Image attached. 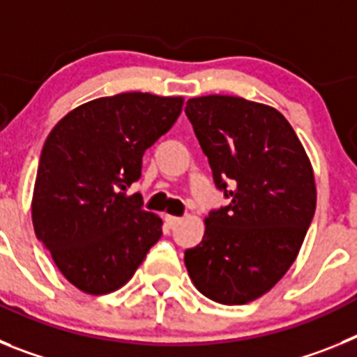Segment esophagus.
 Masks as SVG:
<instances>
[{
    "mask_svg": "<svg viewBox=\"0 0 357 357\" xmlns=\"http://www.w3.org/2000/svg\"><path fill=\"white\" fill-rule=\"evenodd\" d=\"M164 220H166V223H168L169 227H175L182 222L181 216H172V214H166V216H164Z\"/></svg>",
    "mask_w": 357,
    "mask_h": 357,
    "instance_id": "34e87169",
    "label": "esophagus"
}]
</instances>
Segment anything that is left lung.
Instances as JSON below:
<instances>
[{"label": "left lung", "instance_id": "left-lung-1", "mask_svg": "<svg viewBox=\"0 0 357 357\" xmlns=\"http://www.w3.org/2000/svg\"><path fill=\"white\" fill-rule=\"evenodd\" d=\"M185 114L230 198L204 220V239L185 250V268L211 301L247 304L270 291L301 252L317 209L313 166L273 107L209 94L188 100Z\"/></svg>", "mask_w": 357, "mask_h": 357}]
</instances>
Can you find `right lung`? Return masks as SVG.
I'll return each mask as SVG.
<instances>
[{
    "label": "right lung",
    "mask_w": 357,
    "mask_h": 357,
    "mask_svg": "<svg viewBox=\"0 0 357 357\" xmlns=\"http://www.w3.org/2000/svg\"><path fill=\"white\" fill-rule=\"evenodd\" d=\"M184 98L121 93L82 103L40 153L31 222L62 275L80 291L125 286L162 236V220L127 189L143 153L173 127Z\"/></svg>",
    "instance_id": "add662e5"
}]
</instances>
